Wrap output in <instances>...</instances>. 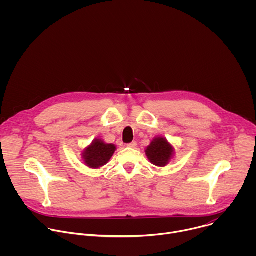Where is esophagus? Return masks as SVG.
I'll return each mask as SVG.
<instances>
[{"instance_id":"esophagus-1","label":"esophagus","mask_w":256,"mask_h":256,"mask_svg":"<svg viewBox=\"0 0 256 256\" xmlns=\"http://www.w3.org/2000/svg\"><path fill=\"white\" fill-rule=\"evenodd\" d=\"M128 146V147H130V148H136V142H130V144H126Z\"/></svg>"}]
</instances>
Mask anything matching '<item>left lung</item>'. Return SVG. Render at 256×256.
Returning <instances> with one entry per match:
<instances>
[{"instance_id":"8db88e82","label":"left lung","mask_w":256,"mask_h":256,"mask_svg":"<svg viewBox=\"0 0 256 256\" xmlns=\"http://www.w3.org/2000/svg\"><path fill=\"white\" fill-rule=\"evenodd\" d=\"M146 155L152 164L163 167L168 164L171 159L173 155V148L166 138L161 136L156 138L146 150Z\"/></svg>"}]
</instances>
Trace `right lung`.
<instances>
[{
  "label": "right lung",
  "mask_w": 256,
  "mask_h": 256,
  "mask_svg": "<svg viewBox=\"0 0 256 256\" xmlns=\"http://www.w3.org/2000/svg\"><path fill=\"white\" fill-rule=\"evenodd\" d=\"M116 149V146L112 144H105L101 140H95L83 153L84 162L90 168H99L110 160Z\"/></svg>",
  "instance_id": "1"
}]
</instances>
